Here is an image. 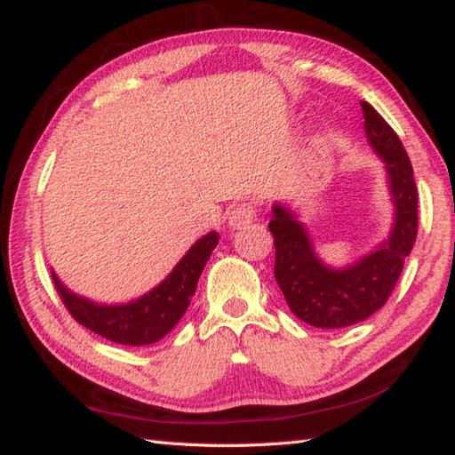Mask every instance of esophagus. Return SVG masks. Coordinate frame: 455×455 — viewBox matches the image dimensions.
<instances>
[{"label": "esophagus", "mask_w": 455, "mask_h": 455, "mask_svg": "<svg viewBox=\"0 0 455 455\" xmlns=\"http://www.w3.org/2000/svg\"><path fill=\"white\" fill-rule=\"evenodd\" d=\"M256 219V207L252 203H240L228 215V225L233 228H243Z\"/></svg>", "instance_id": "obj_1"}]
</instances>
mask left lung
Wrapping results in <instances>:
<instances>
[{
	"mask_svg": "<svg viewBox=\"0 0 455 455\" xmlns=\"http://www.w3.org/2000/svg\"><path fill=\"white\" fill-rule=\"evenodd\" d=\"M363 127L387 172L395 222L389 238L344 269L324 266L291 211L274 205L269 230L275 246V282L291 313L316 328H344L365 321L387 303L419 230V193L409 154L389 123L362 101Z\"/></svg>",
	"mask_w": 455,
	"mask_h": 455,
	"instance_id": "8db88e82",
	"label": "left lung"
}]
</instances>
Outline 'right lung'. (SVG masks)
I'll list each match as a JSON object with an SVG mask.
<instances>
[{
  "label": "right lung",
  "instance_id": "right-lung-1",
  "mask_svg": "<svg viewBox=\"0 0 455 455\" xmlns=\"http://www.w3.org/2000/svg\"><path fill=\"white\" fill-rule=\"evenodd\" d=\"M217 244V233L199 238L158 287L124 305L92 303L66 289L54 272L52 279L68 313L82 326L123 346H148L162 340L188 311L199 275Z\"/></svg>",
  "mask_w": 455,
  "mask_h": 455
}]
</instances>
